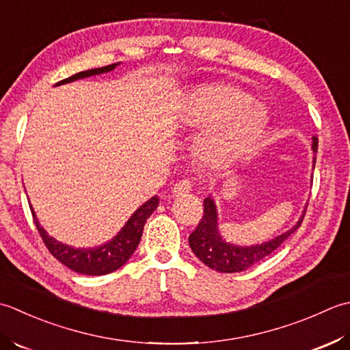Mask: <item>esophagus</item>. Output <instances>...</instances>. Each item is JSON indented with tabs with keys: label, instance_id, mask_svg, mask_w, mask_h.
I'll return each instance as SVG.
<instances>
[{
	"label": "esophagus",
	"instance_id": "esophagus-1",
	"mask_svg": "<svg viewBox=\"0 0 350 350\" xmlns=\"http://www.w3.org/2000/svg\"><path fill=\"white\" fill-rule=\"evenodd\" d=\"M191 189H193V183H191L190 180H181V181H178L176 184H174L172 193L175 196H183V195L190 193Z\"/></svg>",
	"mask_w": 350,
	"mask_h": 350
}]
</instances>
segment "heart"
Here are the masks:
<instances>
[{"label":"heart","mask_w":350,"mask_h":350,"mask_svg":"<svg viewBox=\"0 0 350 350\" xmlns=\"http://www.w3.org/2000/svg\"><path fill=\"white\" fill-rule=\"evenodd\" d=\"M251 101V95L230 85H210L190 94L183 109L184 122H213L201 140L206 159L231 161L256 144L267 124V111Z\"/></svg>","instance_id":"heart-1"}]
</instances>
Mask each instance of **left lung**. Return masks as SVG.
Wrapping results in <instances>:
<instances>
[{
    "label": "left lung",
    "instance_id": "obj_1",
    "mask_svg": "<svg viewBox=\"0 0 350 350\" xmlns=\"http://www.w3.org/2000/svg\"><path fill=\"white\" fill-rule=\"evenodd\" d=\"M317 137H312V151H317ZM316 163V160H314ZM304 216L301 220L281 235L266 243L255 246H235L228 243L217 231V213L216 205L210 198L204 199V216L199 220L196 230L189 235V245L191 251L201 260L205 266L217 270L222 273H235L243 272L261 260H265L272 252H275L299 226H301Z\"/></svg>",
    "mask_w": 350,
    "mask_h": 350
}]
</instances>
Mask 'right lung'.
<instances>
[{
	"label": "right lung",
	"instance_id": "add662e5",
	"mask_svg": "<svg viewBox=\"0 0 350 350\" xmlns=\"http://www.w3.org/2000/svg\"><path fill=\"white\" fill-rule=\"evenodd\" d=\"M116 66L118 63H113V65H109V66L83 70V72H78L72 77L59 81L57 85L80 80V78H85L90 75L109 72V70L115 69ZM157 206H159V198L154 196L134 213L115 239L109 241L107 245H103L99 247H92V249H75L72 246L60 243V241L54 240L53 237H49L44 228L39 225L31 206L30 208H31L34 225L38 228V231L40 234L42 240H44L46 249L62 262V265H65L66 267L74 270L77 273L99 276V275H107V273L115 272V270H118L120 266H124L125 262L130 260V256L135 251V247H137L139 241L142 239V232H144V226L146 224V220L152 215Z\"/></svg>",
	"mask_w": 350,
	"mask_h": 350
}]
</instances>
